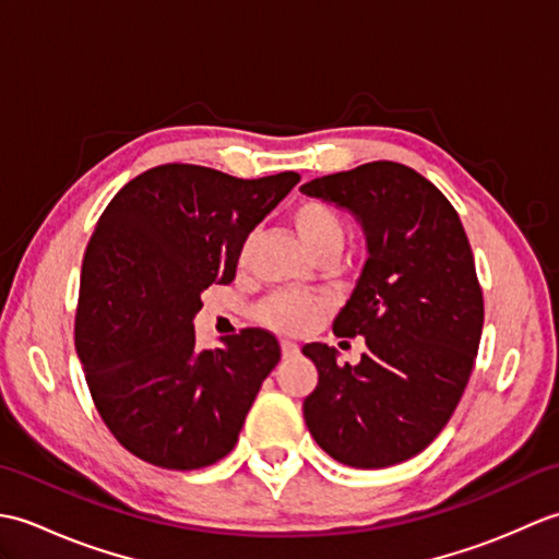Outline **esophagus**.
<instances>
[{"mask_svg": "<svg viewBox=\"0 0 559 559\" xmlns=\"http://www.w3.org/2000/svg\"><path fill=\"white\" fill-rule=\"evenodd\" d=\"M281 350H283V358H295V355L300 353V348H298V343H293V341H281Z\"/></svg>", "mask_w": 559, "mask_h": 559, "instance_id": "esophagus-1", "label": "esophagus"}]
</instances>
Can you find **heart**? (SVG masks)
Returning a JSON list of instances; mask_svg holds the SVG:
<instances>
[{
  "label": "heart",
  "mask_w": 559,
  "mask_h": 559,
  "mask_svg": "<svg viewBox=\"0 0 559 559\" xmlns=\"http://www.w3.org/2000/svg\"><path fill=\"white\" fill-rule=\"evenodd\" d=\"M290 221L298 230L302 245L314 259L338 254L346 242V221L341 213L322 199H305L293 209ZM329 312V302L319 295L276 293L261 300L254 310L259 324L281 334H305L322 322Z\"/></svg>",
  "instance_id": "1"
}]
</instances>
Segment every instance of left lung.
<instances>
[{
	"instance_id": "obj_1",
	"label": "left lung",
	"mask_w": 559,
	"mask_h": 559,
	"mask_svg": "<svg viewBox=\"0 0 559 559\" xmlns=\"http://www.w3.org/2000/svg\"><path fill=\"white\" fill-rule=\"evenodd\" d=\"M353 211L367 257L336 336H365L350 367L302 353L319 384L302 403L314 442L353 468H386L432 442L456 411L483 334V290L456 209L408 165L374 160L300 187Z\"/></svg>"
}]
</instances>
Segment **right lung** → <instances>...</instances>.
Returning <instances> with one entry per match:
<instances>
[{
  "label": "right lung",
  "mask_w": 559,
  "mask_h": 559,
  "mask_svg": "<svg viewBox=\"0 0 559 559\" xmlns=\"http://www.w3.org/2000/svg\"><path fill=\"white\" fill-rule=\"evenodd\" d=\"M300 182L165 163L127 182L98 218L81 266L76 353L103 423L127 451L170 471L228 456L276 336L242 329L197 350L201 293L228 286L254 225Z\"/></svg>",
  "instance_id": "obj_1"
}]
</instances>
